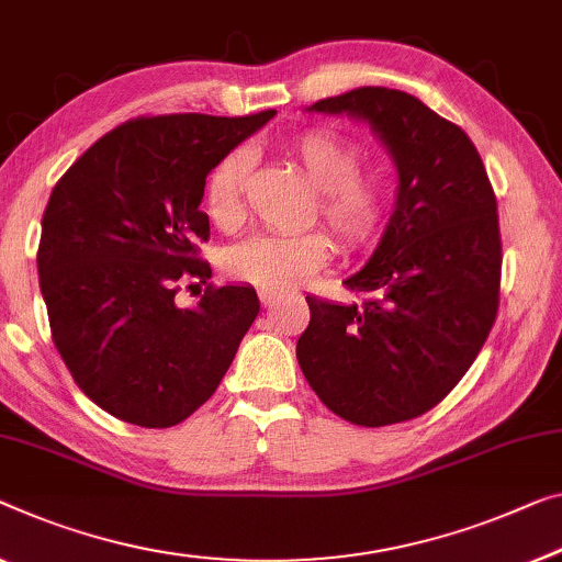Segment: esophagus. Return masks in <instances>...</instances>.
Segmentation results:
<instances>
[{
	"mask_svg": "<svg viewBox=\"0 0 562 562\" xmlns=\"http://www.w3.org/2000/svg\"><path fill=\"white\" fill-rule=\"evenodd\" d=\"M259 300H262V307L270 310V307H274V305L280 303V295H274V292L262 290V292H259Z\"/></svg>",
	"mask_w": 562,
	"mask_h": 562,
	"instance_id": "obj_1",
	"label": "esophagus"
}]
</instances>
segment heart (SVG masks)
Returning <instances> with one entry per match:
<instances>
[{"mask_svg":"<svg viewBox=\"0 0 562 562\" xmlns=\"http://www.w3.org/2000/svg\"><path fill=\"white\" fill-rule=\"evenodd\" d=\"M307 181L317 189V212L346 249H363L379 239L389 216V189L381 173L358 171L361 150L325 128H310L288 144ZM249 158L232 150L206 179L204 206L216 227L229 229L245 214ZM333 245L323 232L259 234L224 255V270L234 280L267 292H282L307 282L330 262Z\"/></svg>","mask_w":562,"mask_h":562,"instance_id":"heart-1","label":"heart"}]
</instances>
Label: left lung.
<instances>
[{
    "label": "left lung",
    "instance_id": "8db88e82",
    "mask_svg": "<svg viewBox=\"0 0 562 562\" xmlns=\"http://www.w3.org/2000/svg\"><path fill=\"white\" fill-rule=\"evenodd\" d=\"M310 113L366 123L398 173L393 214L350 274L366 303L307 295L297 363L333 414L358 426L422 416L462 381L499 305L497 199L459 125L391 88H356Z\"/></svg>",
    "mask_w": 562,
    "mask_h": 562
}]
</instances>
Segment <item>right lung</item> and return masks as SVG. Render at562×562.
<instances>
[{"instance_id":"obj_1","label":"right lung","mask_w":562,"mask_h":562,"mask_svg":"<svg viewBox=\"0 0 562 562\" xmlns=\"http://www.w3.org/2000/svg\"><path fill=\"white\" fill-rule=\"evenodd\" d=\"M173 113L119 125L49 194L37 252L49 330L75 383L121 422L166 429L209 401L259 313L249 284L176 305L206 282V176L274 119Z\"/></svg>"}]
</instances>
